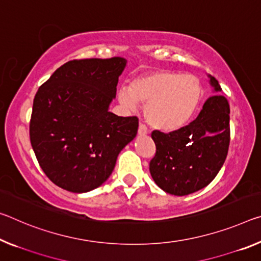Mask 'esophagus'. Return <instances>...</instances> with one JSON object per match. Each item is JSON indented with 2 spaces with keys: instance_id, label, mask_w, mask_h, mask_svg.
<instances>
[{
  "instance_id": "34e87169",
  "label": "esophagus",
  "mask_w": 261,
  "mask_h": 261,
  "mask_svg": "<svg viewBox=\"0 0 261 261\" xmlns=\"http://www.w3.org/2000/svg\"><path fill=\"white\" fill-rule=\"evenodd\" d=\"M147 134H148L147 127L144 125V124H140L139 127H138V135L139 136H146Z\"/></svg>"
}]
</instances>
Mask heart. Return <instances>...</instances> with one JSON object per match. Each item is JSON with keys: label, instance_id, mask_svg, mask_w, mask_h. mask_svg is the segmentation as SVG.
Instances as JSON below:
<instances>
[{"label": "heart", "instance_id": "1", "mask_svg": "<svg viewBox=\"0 0 261 261\" xmlns=\"http://www.w3.org/2000/svg\"><path fill=\"white\" fill-rule=\"evenodd\" d=\"M201 82L174 71H154L136 76L130 87H121L117 98L124 108L135 110L145 103L144 115L151 126L175 130L187 124L202 100Z\"/></svg>", "mask_w": 261, "mask_h": 261}]
</instances>
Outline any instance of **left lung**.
I'll use <instances>...</instances> for the list:
<instances>
[{
    "mask_svg": "<svg viewBox=\"0 0 261 261\" xmlns=\"http://www.w3.org/2000/svg\"><path fill=\"white\" fill-rule=\"evenodd\" d=\"M214 95L197 117L179 130L153 131L156 152L150 173L158 187L176 196L208 186L224 164L230 143V106L218 81L209 75Z\"/></svg>",
    "mask_w": 261,
    "mask_h": 261,
    "instance_id": "obj_1",
    "label": "left lung"
}]
</instances>
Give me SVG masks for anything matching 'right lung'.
Returning <instances> with one entry per match:
<instances>
[{
	"label": "right lung",
	"mask_w": 261,
	"mask_h": 261,
	"mask_svg": "<svg viewBox=\"0 0 261 261\" xmlns=\"http://www.w3.org/2000/svg\"><path fill=\"white\" fill-rule=\"evenodd\" d=\"M126 59L66 63L37 92L30 140L45 174L58 187L87 193L105 184L138 131L137 117L109 111Z\"/></svg>",
	"instance_id": "1"
}]
</instances>
